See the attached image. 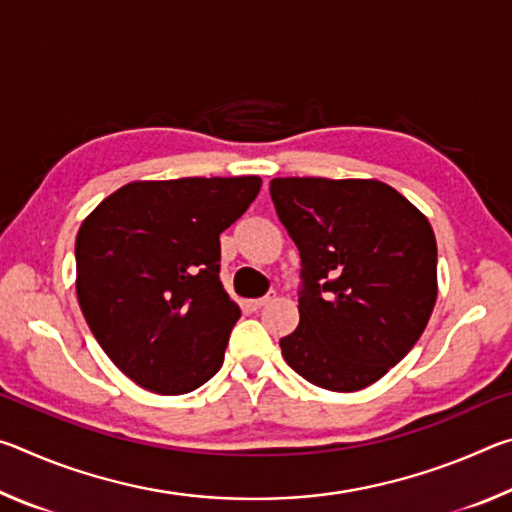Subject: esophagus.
Returning a JSON list of instances; mask_svg holds the SVG:
<instances>
[{"mask_svg": "<svg viewBox=\"0 0 512 512\" xmlns=\"http://www.w3.org/2000/svg\"><path fill=\"white\" fill-rule=\"evenodd\" d=\"M273 298H275V293H273V291H268L266 296H262V298H255V300H250V302H248V307L253 309V311H259V309H262V307H266L268 302H273Z\"/></svg>", "mask_w": 512, "mask_h": 512, "instance_id": "esophagus-1", "label": "esophagus"}]
</instances>
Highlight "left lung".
<instances>
[{"label": "left lung", "instance_id": "8db88e82", "mask_svg": "<svg viewBox=\"0 0 512 512\" xmlns=\"http://www.w3.org/2000/svg\"><path fill=\"white\" fill-rule=\"evenodd\" d=\"M271 198L300 253V325L280 339L284 359L327 391L375 384L436 305L427 216L379 180L273 178Z\"/></svg>", "mask_w": 512, "mask_h": 512}]
</instances>
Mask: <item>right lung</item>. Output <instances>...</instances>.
<instances>
[{
  "instance_id": "1",
  "label": "right lung",
  "mask_w": 512,
  "mask_h": 512,
  "mask_svg": "<svg viewBox=\"0 0 512 512\" xmlns=\"http://www.w3.org/2000/svg\"><path fill=\"white\" fill-rule=\"evenodd\" d=\"M262 178L128 183L76 235V296L110 361L146 391L183 395L219 372L241 316L221 284V232Z\"/></svg>"
}]
</instances>
